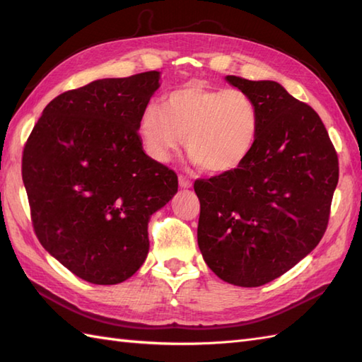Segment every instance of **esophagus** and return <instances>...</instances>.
Instances as JSON below:
<instances>
[{
    "mask_svg": "<svg viewBox=\"0 0 362 362\" xmlns=\"http://www.w3.org/2000/svg\"><path fill=\"white\" fill-rule=\"evenodd\" d=\"M179 185L182 188H189L191 187V180L187 179L185 175H179Z\"/></svg>",
    "mask_w": 362,
    "mask_h": 362,
    "instance_id": "1",
    "label": "esophagus"
}]
</instances>
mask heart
<instances>
[{
    "label": "heart",
    "instance_id": "heart-1",
    "mask_svg": "<svg viewBox=\"0 0 362 362\" xmlns=\"http://www.w3.org/2000/svg\"><path fill=\"white\" fill-rule=\"evenodd\" d=\"M258 130L259 110L249 93L196 82L171 91L165 107L144 105L138 119V132L152 158L166 161L187 138L189 157L211 174L240 168L257 143Z\"/></svg>",
    "mask_w": 362,
    "mask_h": 362
}]
</instances>
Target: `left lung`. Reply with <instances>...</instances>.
<instances>
[{
	"mask_svg": "<svg viewBox=\"0 0 362 362\" xmlns=\"http://www.w3.org/2000/svg\"><path fill=\"white\" fill-rule=\"evenodd\" d=\"M226 79L255 99L259 130L240 168L194 182L197 244L221 280L255 288L288 272L322 240L339 161L319 115L279 82Z\"/></svg>",
	"mask_w": 362,
	"mask_h": 362,
	"instance_id": "8db88e82",
	"label": "left lung"
}]
</instances>
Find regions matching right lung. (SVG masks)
Listing matches in <instances>:
<instances>
[{"mask_svg":"<svg viewBox=\"0 0 362 362\" xmlns=\"http://www.w3.org/2000/svg\"><path fill=\"white\" fill-rule=\"evenodd\" d=\"M158 71L99 79L54 98L23 149L21 174L38 241L95 284L132 276L149 252L152 213L177 174L143 151L138 119Z\"/></svg>","mask_w":362,"mask_h":362,"instance_id":"1","label":"right lung"}]
</instances>
